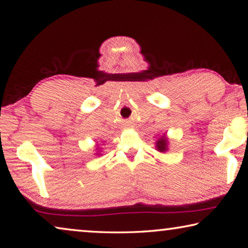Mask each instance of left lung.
<instances>
[{"instance_id": "obj_1", "label": "left lung", "mask_w": 248, "mask_h": 248, "mask_svg": "<svg viewBox=\"0 0 248 248\" xmlns=\"http://www.w3.org/2000/svg\"><path fill=\"white\" fill-rule=\"evenodd\" d=\"M168 142H169V141H168L166 136L161 137V138L155 142L156 150L160 151V152H166L168 150Z\"/></svg>"}]
</instances>
